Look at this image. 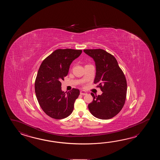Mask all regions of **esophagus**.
<instances>
[{"instance_id":"1","label":"esophagus","mask_w":160,"mask_h":160,"mask_svg":"<svg viewBox=\"0 0 160 160\" xmlns=\"http://www.w3.org/2000/svg\"><path fill=\"white\" fill-rule=\"evenodd\" d=\"M80 94H81V95H85L86 94H87V92H84V91H81L80 92Z\"/></svg>"}]
</instances>
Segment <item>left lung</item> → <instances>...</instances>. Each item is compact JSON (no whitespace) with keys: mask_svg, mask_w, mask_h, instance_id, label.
Instances as JSON below:
<instances>
[{"mask_svg":"<svg viewBox=\"0 0 160 160\" xmlns=\"http://www.w3.org/2000/svg\"><path fill=\"white\" fill-rule=\"evenodd\" d=\"M86 54L93 58L96 66L94 83L103 92L91 95L93 101L88 108L92 116L101 119L112 118L118 114L125 103L127 82L124 73L112 55L102 49H86Z\"/></svg>","mask_w":160,"mask_h":160,"instance_id":"1","label":"left lung"}]
</instances>
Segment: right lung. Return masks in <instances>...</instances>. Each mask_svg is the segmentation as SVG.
<instances>
[{"label":"right lung","mask_w":160,"mask_h":160,"mask_svg":"<svg viewBox=\"0 0 160 160\" xmlns=\"http://www.w3.org/2000/svg\"><path fill=\"white\" fill-rule=\"evenodd\" d=\"M81 50L58 49L45 58L38 70L35 81L38 101L48 116L61 119L72 114L80 92L73 88L62 92L61 82L68 74L72 62L82 53Z\"/></svg>","instance_id":"obj_1"}]
</instances>
